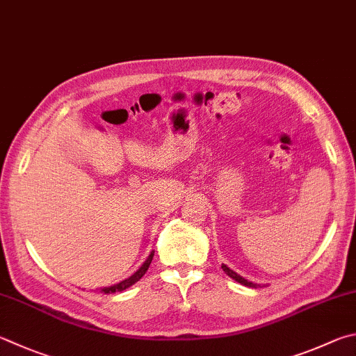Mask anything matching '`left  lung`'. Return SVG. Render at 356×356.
I'll list each match as a JSON object with an SVG mask.
<instances>
[{
  "instance_id": "8db88e82",
  "label": "left lung",
  "mask_w": 356,
  "mask_h": 356,
  "mask_svg": "<svg viewBox=\"0 0 356 356\" xmlns=\"http://www.w3.org/2000/svg\"><path fill=\"white\" fill-rule=\"evenodd\" d=\"M221 268H222V270H224L225 274H227L229 277H232V279H234V280H236L238 283H241V285H244V286H250V288H255V283H252V282H248L245 279H243L241 275H238L236 273H234V270H232L230 268L225 266V264H222Z\"/></svg>"
}]
</instances>
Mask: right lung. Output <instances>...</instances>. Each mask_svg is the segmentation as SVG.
<instances>
[{"label": "right lung", "mask_w": 356, "mask_h": 356, "mask_svg": "<svg viewBox=\"0 0 356 356\" xmlns=\"http://www.w3.org/2000/svg\"><path fill=\"white\" fill-rule=\"evenodd\" d=\"M152 257H154V254H151L149 257H147V260L143 263V266H141V268L137 270V273L129 277V279L122 280V282L118 283V285H113V286H111V288H102V291H104V294H112V293H118V291H124V289H127L129 286H132L134 283H137V282L141 279V277H143V275L146 274V270H147V268H149V264H151V261H152Z\"/></svg>", "instance_id": "obj_1"}]
</instances>
